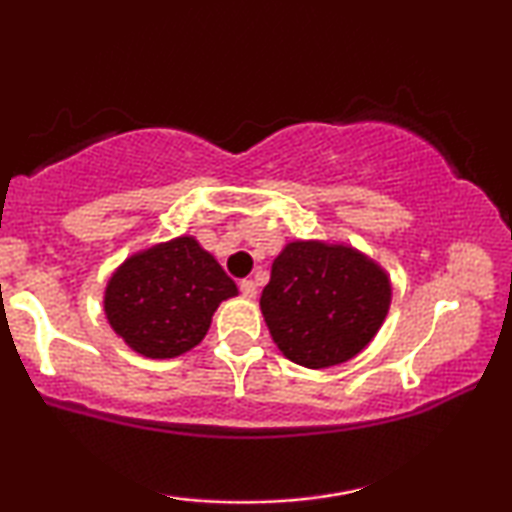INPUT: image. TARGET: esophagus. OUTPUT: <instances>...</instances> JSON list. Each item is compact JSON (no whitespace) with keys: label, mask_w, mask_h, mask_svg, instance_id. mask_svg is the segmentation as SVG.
I'll use <instances>...</instances> for the list:
<instances>
[{"label":"esophagus","mask_w":512,"mask_h":512,"mask_svg":"<svg viewBox=\"0 0 512 512\" xmlns=\"http://www.w3.org/2000/svg\"><path fill=\"white\" fill-rule=\"evenodd\" d=\"M240 293H242L244 298H256L254 279H242V282H240Z\"/></svg>","instance_id":"esophagus-1"}]
</instances>
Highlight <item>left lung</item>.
<instances>
[{
  "label": "left lung",
  "mask_w": 512,
  "mask_h": 512,
  "mask_svg": "<svg viewBox=\"0 0 512 512\" xmlns=\"http://www.w3.org/2000/svg\"><path fill=\"white\" fill-rule=\"evenodd\" d=\"M391 305L389 275L349 244L296 240L275 258L261 312L286 359L319 370L354 359Z\"/></svg>",
  "instance_id": "1"
}]
</instances>
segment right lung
Masks as SVG:
<instances>
[{"label":"right lung","mask_w":512,"mask_h":512,"mask_svg":"<svg viewBox=\"0 0 512 512\" xmlns=\"http://www.w3.org/2000/svg\"><path fill=\"white\" fill-rule=\"evenodd\" d=\"M237 286L191 235L153 244L118 265L104 314L125 345L146 359H174L200 345Z\"/></svg>","instance_id":"1"}]
</instances>
